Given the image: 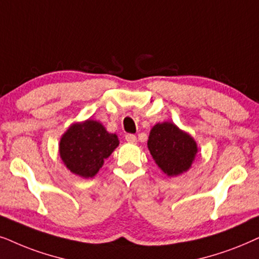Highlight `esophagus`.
Listing matches in <instances>:
<instances>
[{
    "instance_id": "esophagus-1",
    "label": "esophagus",
    "mask_w": 259,
    "mask_h": 259,
    "mask_svg": "<svg viewBox=\"0 0 259 259\" xmlns=\"http://www.w3.org/2000/svg\"><path fill=\"white\" fill-rule=\"evenodd\" d=\"M125 140H126V142H129V143L137 142V137L135 135H133V134H127V135H125Z\"/></svg>"
}]
</instances>
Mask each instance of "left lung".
Returning <instances> with one entry per match:
<instances>
[{
	"instance_id": "left-lung-1",
	"label": "left lung",
	"mask_w": 259,
	"mask_h": 259,
	"mask_svg": "<svg viewBox=\"0 0 259 259\" xmlns=\"http://www.w3.org/2000/svg\"><path fill=\"white\" fill-rule=\"evenodd\" d=\"M148 149L156 164L168 177L187 171L198 153L194 139L171 122L157 123L150 130Z\"/></svg>"
}]
</instances>
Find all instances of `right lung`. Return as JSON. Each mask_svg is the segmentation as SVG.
Instances as JSON below:
<instances>
[{"label": "right lung", "instance_id": "obj_1", "mask_svg": "<svg viewBox=\"0 0 259 259\" xmlns=\"http://www.w3.org/2000/svg\"><path fill=\"white\" fill-rule=\"evenodd\" d=\"M119 141L116 134H110L102 123L94 119L75 123L61 136L60 157L72 173L89 179L98 173Z\"/></svg>", "mask_w": 259, "mask_h": 259}]
</instances>
